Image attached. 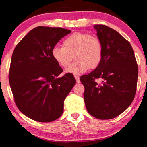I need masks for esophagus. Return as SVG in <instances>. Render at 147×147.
<instances>
[{
  "instance_id": "obj_1",
  "label": "esophagus",
  "mask_w": 147,
  "mask_h": 147,
  "mask_svg": "<svg viewBox=\"0 0 147 147\" xmlns=\"http://www.w3.org/2000/svg\"><path fill=\"white\" fill-rule=\"evenodd\" d=\"M74 77H75V79H76V82H77V83H80V78L79 76H74Z\"/></svg>"
}]
</instances>
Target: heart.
<instances>
[{"label": "heart", "instance_id": "b5f03b06", "mask_svg": "<svg viewBox=\"0 0 147 147\" xmlns=\"http://www.w3.org/2000/svg\"><path fill=\"white\" fill-rule=\"evenodd\" d=\"M103 53L102 41L88 33L76 32L63 41V47H55L51 51L53 59L62 67L70 65L74 55L76 61L65 70L66 73L83 74L95 68L101 61Z\"/></svg>", "mask_w": 147, "mask_h": 147}]
</instances>
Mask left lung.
<instances>
[{
  "label": "left lung",
  "mask_w": 147,
  "mask_h": 147,
  "mask_svg": "<svg viewBox=\"0 0 147 147\" xmlns=\"http://www.w3.org/2000/svg\"><path fill=\"white\" fill-rule=\"evenodd\" d=\"M102 41L101 61L94 71L80 78L84 86V102L88 112L98 119L108 120L122 114L135 96L138 65L130 43L115 30L94 25ZM102 82L98 84L96 79Z\"/></svg>",
  "instance_id": "8db88e82"
}]
</instances>
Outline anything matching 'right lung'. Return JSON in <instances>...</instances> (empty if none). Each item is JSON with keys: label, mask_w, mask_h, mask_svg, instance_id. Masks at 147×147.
Here are the masks:
<instances>
[{"label": "right lung", "mask_w": 147, "mask_h": 147, "mask_svg": "<svg viewBox=\"0 0 147 147\" xmlns=\"http://www.w3.org/2000/svg\"><path fill=\"white\" fill-rule=\"evenodd\" d=\"M71 32L39 26L29 31L14 49L9 84L16 105L32 120L49 122L63 114L64 100L76 80L71 74L58 77L63 69L54 61L51 51Z\"/></svg>", "instance_id": "right-lung-1"}]
</instances>
